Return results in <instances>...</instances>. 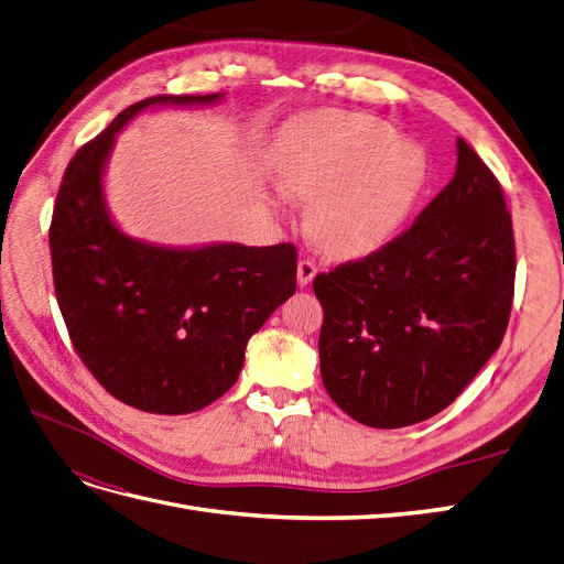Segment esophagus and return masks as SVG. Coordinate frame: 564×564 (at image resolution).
<instances>
[{"label": "esophagus", "mask_w": 564, "mask_h": 564, "mask_svg": "<svg viewBox=\"0 0 564 564\" xmlns=\"http://www.w3.org/2000/svg\"><path fill=\"white\" fill-rule=\"evenodd\" d=\"M317 275V268L313 261H299V268H296V280L301 286H308Z\"/></svg>", "instance_id": "esophagus-1"}]
</instances>
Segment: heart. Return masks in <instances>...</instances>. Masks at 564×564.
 I'll return each instance as SVG.
<instances>
[{
	"label": "heart",
	"instance_id": "heart-1",
	"mask_svg": "<svg viewBox=\"0 0 564 564\" xmlns=\"http://www.w3.org/2000/svg\"><path fill=\"white\" fill-rule=\"evenodd\" d=\"M278 187L313 202L311 232L334 256H362L400 230L429 178L419 143L365 112H317L289 127L272 160Z\"/></svg>",
	"mask_w": 564,
	"mask_h": 564
}]
</instances>
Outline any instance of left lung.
Listing matches in <instances>:
<instances>
[{"label": "left lung", "mask_w": 564, "mask_h": 564, "mask_svg": "<svg viewBox=\"0 0 564 564\" xmlns=\"http://www.w3.org/2000/svg\"><path fill=\"white\" fill-rule=\"evenodd\" d=\"M513 282V224L501 185L456 139L454 178L414 226L313 282L329 398L371 429L440 414L499 350Z\"/></svg>", "instance_id": "left-lung-1"}]
</instances>
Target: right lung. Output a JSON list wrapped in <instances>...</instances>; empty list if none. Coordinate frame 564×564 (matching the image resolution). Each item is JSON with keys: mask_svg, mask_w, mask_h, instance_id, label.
<instances>
[{"mask_svg": "<svg viewBox=\"0 0 564 564\" xmlns=\"http://www.w3.org/2000/svg\"><path fill=\"white\" fill-rule=\"evenodd\" d=\"M224 96H150L119 112L67 164L51 218L56 299L75 350L112 398L150 414H191L230 390L249 338L296 292L292 245L169 247L124 232L110 214L117 133L145 110Z\"/></svg>", "mask_w": 564, "mask_h": 564, "instance_id": "obj_1", "label": "right lung"}]
</instances>
